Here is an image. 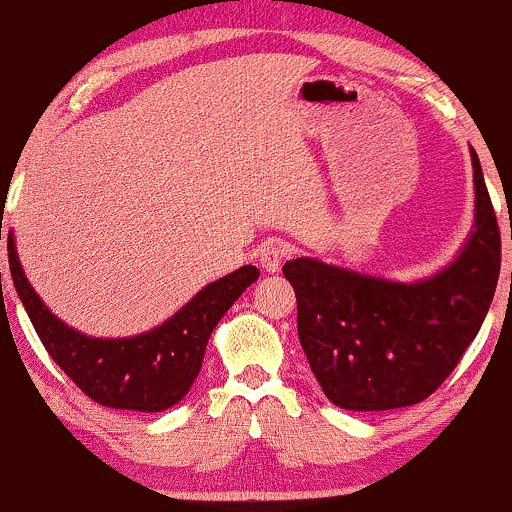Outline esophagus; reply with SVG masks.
I'll return each instance as SVG.
<instances>
[{
  "label": "esophagus",
  "instance_id": "obj_1",
  "mask_svg": "<svg viewBox=\"0 0 512 512\" xmlns=\"http://www.w3.org/2000/svg\"><path fill=\"white\" fill-rule=\"evenodd\" d=\"M286 255H289V248H286L284 243H279V240H269L267 245H262L260 248V264L264 272L274 274L279 272L281 264H284Z\"/></svg>",
  "mask_w": 512,
  "mask_h": 512
}]
</instances>
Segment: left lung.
<instances>
[{
	"instance_id": "8db88e82",
	"label": "left lung",
	"mask_w": 512,
	"mask_h": 512,
	"mask_svg": "<svg viewBox=\"0 0 512 512\" xmlns=\"http://www.w3.org/2000/svg\"><path fill=\"white\" fill-rule=\"evenodd\" d=\"M474 226L457 257L416 281H390L313 257L284 264L298 337L322 392L349 411L424 402L477 337L501 274V233L477 151Z\"/></svg>"
}]
</instances>
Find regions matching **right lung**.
<instances>
[{
  "instance_id": "add662e5",
  "label": "right lung",
  "mask_w": 512,
  "mask_h": 512,
  "mask_svg": "<svg viewBox=\"0 0 512 512\" xmlns=\"http://www.w3.org/2000/svg\"><path fill=\"white\" fill-rule=\"evenodd\" d=\"M7 245L16 293L52 361L93 402L146 414L170 409L190 392L214 327L260 276V269L245 264L233 274L211 281L163 325L137 337H88L62 322L40 301L28 284L11 233Z\"/></svg>"
}]
</instances>
